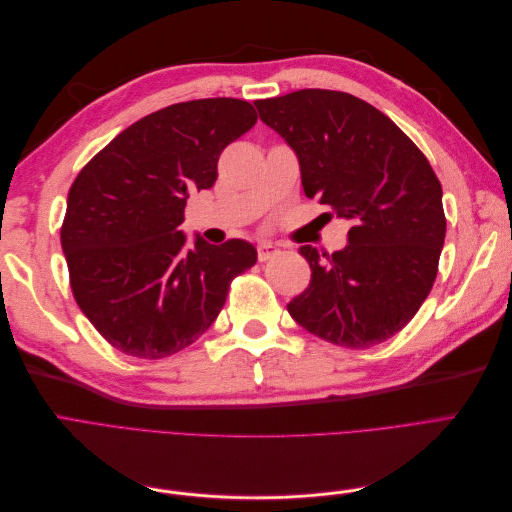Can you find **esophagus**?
<instances>
[{
  "label": "esophagus",
  "instance_id": "1",
  "mask_svg": "<svg viewBox=\"0 0 512 512\" xmlns=\"http://www.w3.org/2000/svg\"><path fill=\"white\" fill-rule=\"evenodd\" d=\"M275 256H277V250H275L271 243H260L258 245V260L260 262H267V260H271Z\"/></svg>",
  "mask_w": 512,
  "mask_h": 512
}]
</instances>
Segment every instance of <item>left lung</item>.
<instances>
[{
    "label": "left lung",
    "mask_w": 512,
    "mask_h": 512,
    "mask_svg": "<svg viewBox=\"0 0 512 512\" xmlns=\"http://www.w3.org/2000/svg\"><path fill=\"white\" fill-rule=\"evenodd\" d=\"M254 104L297 151L305 196L352 224L344 250L301 247L312 280L288 303L290 316L335 346L386 342L438 275L446 218L429 160L376 106L344 91L299 89Z\"/></svg>",
    "instance_id": "left-lung-1"
}]
</instances>
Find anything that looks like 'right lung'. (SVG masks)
Instances as JSON below:
<instances>
[{"mask_svg":"<svg viewBox=\"0 0 512 512\" xmlns=\"http://www.w3.org/2000/svg\"><path fill=\"white\" fill-rule=\"evenodd\" d=\"M250 102L170 104L117 134L76 175L61 224L70 288L119 352L164 359L194 344L226 303L230 282L256 265L254 245H185L192 192L218 179L220 153L256 123Z\"/></svg>","mask_w":512,"mask_h":512,"instance_id":"obj_1","label":"right lung"}]
</instances>
